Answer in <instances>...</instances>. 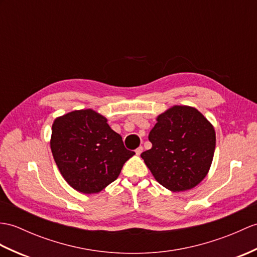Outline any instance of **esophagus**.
<instances>
[{"mask_svg":"<svg viewBox=\"0 0 257 257\" xmlns=\"http://www.w3.org/2000/svg\"><path fill=\"white\" fill-rule=\"evenodd\" d=\"M142 152H143V148L142 147H139L138 149H136V154H137V156H140Z\"/></svg>","mask_w":257,"mask_h":257,"instance_id":"esophagus-1","label":"esophagus"}]
</instances>
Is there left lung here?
<instances>
[{"instance_id": "8db88e82", "label": "left lung", "mask_w": 257, "mask_h": 257, "mask_svg": "<svg viewBox=\"0 0 257 257\" xmlns=\"http://www.w3.org/2000/svg\"><path fill=\"white\" fill-rule=\"evenodd\" d=\"M149 134L152 148L141 158L154 178L172 192L197 186L209 172L216 133L208 119L190 106L175 105L157 118Z\"/></svg>"}]
</instances>
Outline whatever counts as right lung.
<instances>
[{
    "label": "right lung",
    "mask_w": 257,
    "mask_h": 257,
    "mask_svg": "<svg viewBox=\"0 0 257 257\" xmlns=\"http://www.w3.org/2000/svg\"><path fill=\"white\" fill-rule=\"evenodd\" d=\"M50 148L61 175L83 194H96L117 180L126 161L122 138L93 109L68 112L52 123Z\"/></svg>",
    "instance_id": "obj_1"
}]
</instances>
